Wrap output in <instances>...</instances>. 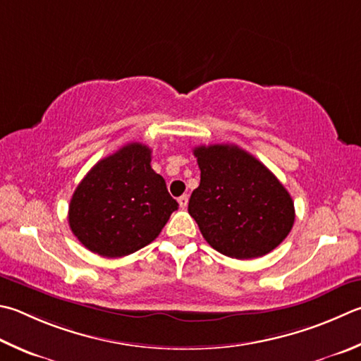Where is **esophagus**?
<instances>
[{
  "mask_svg": "<svg viewBox=\"0 0 361 361\" xmlns=\"http://www.w3.org/2000/svg\"><path fill=\"white\" fill-rule=\"evenodd\" d=\"M188 195H181V197L178 199V203H180V208H183V209H185L186 207H188Z\"/></svg>",
  "mask_w": 361,
  "mask_h": 361,
  "instance_id": "esophagus-1",
  "label": "esophagus"
}]
</instances>
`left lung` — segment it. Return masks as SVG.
Masks as SVG:
<instances>
[{"label":"left lung","instance_id":"left-lung-1","mask_svg":"<svg viewBox=\"0 0 361 361\" xmlns=\"http://www.w3.org/2000/svg\"><path fill=\"white\" fill-rule=\"evenodd\" d=\"M200 185L188 212L203 238L232 259H255L273 251L292 231L293 200L259 159L237 145L194 148Z\"/></svg>","mask_w":361,"mask_h":361}]
</instances>
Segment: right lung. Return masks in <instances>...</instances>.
<instances>
[{
  "label": "right lung",
  "instance_id": "obj_1",
  "mask_svg": "<svg viewBox=\"0 0 361 361\" xmlns=\"http://www.w3.org/2000/svg\"><path fill=\"white\" fill-rule=\"evenodd\" d=\"M178 203L152 169V149L128 143L85 175L69 203V227L102 257H123L161 233Z\"/></svg>",
  "mask_w": 361,
  "mask_h": 361
}]
</instances>
